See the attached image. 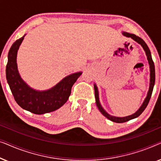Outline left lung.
I'll return each mask as SVG.
<instances>
[{
    "instance_id": "1",
    "label": "left lung",
    "mask_w": 161,
    "mask_h": 161,
    "mask_svg": "<svg viewBox=\"0 0 161 161\" xmlns=\"http://www.w3.org/2000/svg\"><path fill=\"white\" fill-rule=\"evenodd\" d=\"M123 35H125V36L127 37H131L132 39H134L136 42H137L138 44H140L142 46V47L144 48L145 53H146V55L147 56V59H148L149 61V68H150V83H149V92L148 94H147V96L146 99H145L144 102L143 103V104L139 109L136 112L135 114H132L130 116H125V117H115V116H111L109 115L107 113L106 111H105L104 109L103 108L102 106H101L100 101H99V96H98V91H97V87L96 86V85L94 84V96H95V99H96V104L97 106L98 109L100 110V111L102 113L103 115H104L105 117L108 119L112 122H116V123H123L125 122H127V121L133 119H135L136 117H138V116H140L141 114H142V112L144 111L145 108H146L147 105L149 102V100H150L151 96H152V93H153V87L154 85H155V64H154V62L153 61V58H152V56H151V53L150 50H149L148 46L145 42L143 40L142 38H140L139 36H136L135 34H129V33L127 32H123L122 33Z\"/></svg>"
}]
</instances>
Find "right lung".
<instances>
[{"label":"right lung","mask_w":161,"mask_h":161,"mask_svg":"<svg viewBox=\"0 0 161 161\" xmlns=\"http://www.w3.org/2000/svg\"><path fill=\"white\" fill-rule=\"evenodd\" d=\"M24 36L17 39L11 47L6 64V80L17 104L22 108L35 114H43L56 111L67 102L72 86L82 72L66 77L58 84L47 91L31 89L19 76L17 65V53Z\"/></svg>","instance_id":"right-lung-1"}]
</instances>
